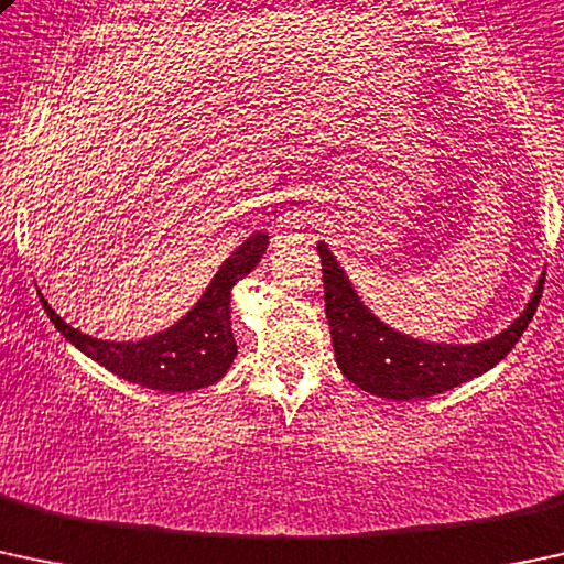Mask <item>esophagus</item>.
<instances>
[{
    "label": "esophagus",
    "instance_id": "obj_1",
    "mask_svg": "<svg viewBox=\"0 0 564 564\" xmlns=\"http://www.w3.org/2000/svg\"><path fill=\"white\" fill-rule=\"evenodd\" d=\"M316 218V207H313L311 197L302 192H294L292 199L283 205L281 216H278V227L283 229H302L305 224H311Z\"/></svg>",
    "mask_w": 564,
    "mask_h": 564
}]
</instances>
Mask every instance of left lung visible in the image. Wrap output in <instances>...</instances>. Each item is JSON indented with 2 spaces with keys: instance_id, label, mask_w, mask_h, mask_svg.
I'll list each match as a JSON object with an SVG mask.
<instances>
[{
  "instance_id": "1",
  "label": "left lung",
  "mask_w": 564,
  "mask_h": 564,
  "mask_svg": "<svg viewBox=\"0 0 564 564\" xmlns=\"http://www.w3.org/2000/svg\"><path fill=\"white\" fill-rule=\"evenodd\" d=\"M316 248L322 257L324 311L337 367L359 389L394 402L443 394L484 376L497 361L506 359L535 316L546 281V275H541L524 311L495 337L478 343H432L381 322L361 302L351 278L327 242L318 240Z\"/></svg>"
}]
</instances>
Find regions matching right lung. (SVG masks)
I'll return each instance as SVG.
<instances>
[{
    "mask_svg": "<svg viewBox=\"0 0 564 564\" xmlns=\"http://www.w3.org/2000/svg\"><path fill=\"white\" fill-rule=\"evenodd\" d=\"M270 237L253 232L242 246H237L216 275L210 278L203 297L192 305L186 316H181L173 327L156 332L142 340H102L86 332L69 327L45 297L43 302L53 327L73 343L88 359L99 361L112 376L123 378L138 387L156 391H194L213 387L227 376L237 357V343L232 335V316L229 302L232 289L240 278H246L262 262Z\"/></svg>",
    "mask_w": 564,
    "mask_h": 564,
    "instance_id": "add662e5",
    "label": "right lung"
}]
</instances>
